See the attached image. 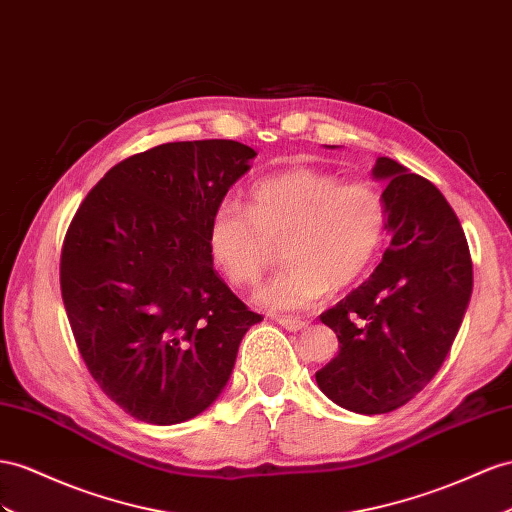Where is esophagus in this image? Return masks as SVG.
Instances as JSON below:
<instances>
[{
	"label": "esophagus",
	"instance_id": "esophagus-1",
	"mask_svg": "<svg viewBox=\"0 0 512 512\" xmlns=\"http://www.w3.org/2000/svg\"><path fill=\"white\" fill-rule=\"evenodd\" d=\"M277 322L283 326V329H287V331H294V333H298V331H305L307 326H309L305 320H300V318H290V316H281V318H277Z\"/></svg>",
	"mask_w": 512,
	"mask_h": 512
}]
</instances>
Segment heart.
Instances as JSON below:
<instances>
[{"label":"heart","mask_w":512,"mask_h":512,"mask_svg":"<svg viewBox=\"0 0 512 512\" xmlns=\"http://www.w3.org/2000/svg\"><path fill=\"white\" fill-rule=\"evenodd\" d=\"M387 233L385 196L370 183L313 168H296L259 181L248 212L222 203L209 218V257L229 283L255 285L285 244L287 266L255 292L274 313L309 309L335 287L370 270Z\"/></svg>","instance_id":"heart-1"}]
</instances>
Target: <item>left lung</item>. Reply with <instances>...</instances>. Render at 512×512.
<instances>
[{"mask_svg":"<svg viewBox=\"0 0 512 512\" xmlns=\"http://www.w3.org/2000/svg\"><path fill=\"white\" fill-rule=\"evenodd\" d=\"M372 177L385 183L391 242L372 277L320 316L339 355L316 372L326 398L361 415L396 411L432 381L474 287L465 233L443 194L391 157H378Z\"/></svg>","mask_w":512,"mask_h":512,"instance_id":"left-lung-1","label":"left lung"}]
</instances>
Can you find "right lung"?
I'll list each match as a JSON object with an SVG mask.
<instances>
[{
  "mask_svg": "<svg viewBox=\"0 0 512 512\" xmlns=\"http://www.w3.org/2000/svg\"><path fill=\"white\" fill-rule=\"evenodd\" d=\"M255 149L168 142L110 168L62 246L64 309L88 372L147 424L188 422L227 387L248 311L218 277L205 233Z\"/></svg>",
  "mask_w": 512,
  "mask_h": 512,
  "instance_id": "1",
  "label": "right lung"
}]
</instances>
